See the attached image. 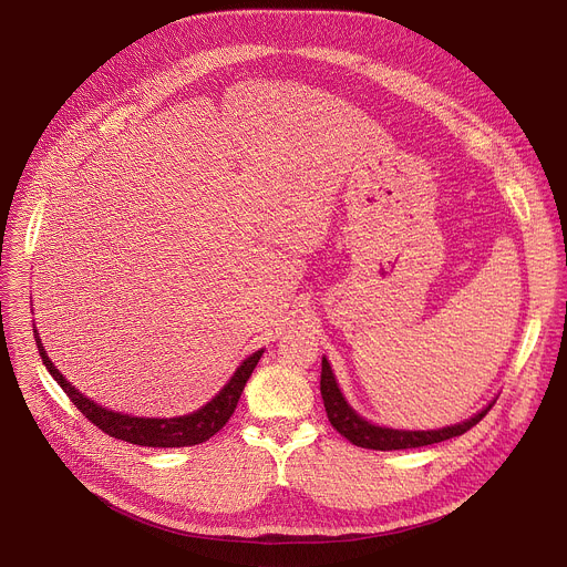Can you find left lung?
Listing matches in <instances>:
<instances>
[{"label": "left lung", "mask_w": 567, "mask_h": 567, "mask_svg": "<svg viewBox=\"0 0 567 567\" xmlns=\"http://www.w3.org/2000/svg\"><path fill=\"white\" fill-rule=\"evenodd\" d=\"M320 394H322V403H326V411L330 417V424L352 444L361 446V449H372V451H401V449H417V446H429V444H437L457 435H464L468 429H473L484 415L492 411V406H487L484 411H480L475 417L455 424V426H446L440 431H394V429H381L374 426L370 422H365L363 417H359L350 406L346 396L341 394L337 379L332 374V368L328 363V359H322V368H320Z\"/></svg>", "instance_id": "left-lung-1"}]
</instances>
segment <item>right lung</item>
<instances>
[{
    "instance_id": "right-lung-1",
    "label": "right lung",
    "mask_w": 567,
    "mask_h": 567,
    "mask_svg": "<svg viewBox=\"0 0 567 567\" xmlns=\"http://www.w3.org/2000/svg\"><path fill=\"white\" fill-rule=\"evenodd\" d=\"M35 343H38L42 363L47 365L51 377L66 392V396L71 399L73 406L80 413H83L94 426H99L110 437H116V440H123V442H130V444H138V446H154V449L156 446L158 449L195 446V444H202V442L210 440L217 431H221L224 424L235 413L239 394H241V390H245L251 372L256 370V365H258V361L262 357V350L251 354L245 363H241L235 370V374L219 390V394L213 401H208L206 406H202L197 413H190V415H184V417H173V420H150V417L145 420V417H130V415L112 413V411L99 406V403L90 401L85 394H80L58 372V368L47 357V352L42 348V341L38 337V330H35Z\"/></svg>"
}]
</instances>
